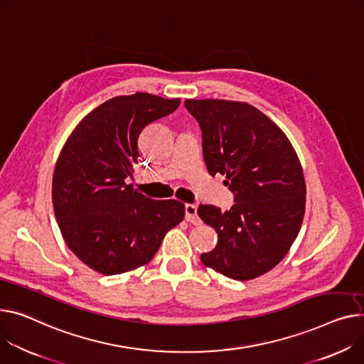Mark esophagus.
Returning a JSON list of instances; mask_svg holds the SVG:
<instances>
[{"instance_id": "34e87169", "label": "esophagus", "mask_w": 364, "mask_h": 364, "mask_svg": "<svg viewBox=\"0 0 364 364\" xmlns=\"http://www.w3.org/2000/svg\"><path fill=\"white\" fill-rule=\"evenodd\" d=\"M184 209H186V220H187L190 224L199 225V224L202 223L199 215H198V205L187 203V205L184 206Z\"/></svg>"}]
</instances>
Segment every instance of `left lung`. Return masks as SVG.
<instances>
[{
    "instance_id": "left-lung-1",
    "label": "left lung",
    "mask_w": 364,
    "mask_h": 364,
    "mask_svg": "<svg viewBox=\"0 0 364 364\" xmlns=\"http://www.w3.org/2000/svg\"><path fill=\"white\" fill-rule=\"evenodd\" d=\"M202 129L208 171L225 176L235 205L221 212L200 205L198 215L218 232L216 247L200 256L208 268L237 281L257 278L285 257L306 210V181L285 133L246 102L187 100Z\"/></svg>"
}]
</instances>
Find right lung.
<instances>
[{
    "instance_id": "right-lung-1",
    "label": "right lung",
    "mask_w": 364,
    "mask_h": 364,
    "mask_svg": "<svg viewBox=\"0 0 364 364\" xmlns=\"http://www.w3.org/2000/svg\"><path fill=\"white\" fill-rule=\"evenodd\" d=\"M180 98L137 92L90 111L71 132L53 177V206L68 249L90 269L124 274L146 264L165 234L184 220V203L149 199L127 183L141 130Z\"/></svg>"
}]
</instances>
